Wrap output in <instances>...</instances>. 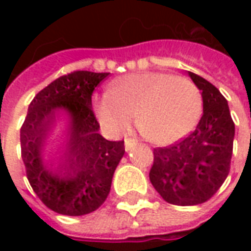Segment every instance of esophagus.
Wrapping results in <instances>:
<instances>
[{"label":"esophagus","instance_id":"esophagus-1","mask_svg":"<svg viewBox=\"0 0 251 251\" xmlns=\"http://www.w3.org/2000/svg\"><path fill=\"white\" fill-rule=\"evenodd\" d=\"M137 144H138V141H137V140H134V138H126L125 149L126 151H130V149H133L134 147H137Z\"/></svg>","mask_w":251,"mask_h":251}]
</instances>
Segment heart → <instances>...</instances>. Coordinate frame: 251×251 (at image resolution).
<instances>
[{"instance_id": "1", "label": "heart", "mask_w": 251, "mask_h": 251, "mask_svg": "<svg viewBox=\"0 0 251 251\" xmlns=\"http://www.w3.org/2000/svg\"><path fill=\"white\" fill-rule=\"evenodd\" d=\"M95 114L110 131L137 126L156 144H172L194 129L201 114V95L192 80L167 72H138L115 80L95 95Z\"/></svg>"}]
</instances>
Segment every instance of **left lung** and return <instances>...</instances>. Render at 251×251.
I'll return each mask as SVG.
<instances>
[{"label":"left lung","mask_w":251,"mask_h":251,"mask_svg":"<svg viewBox=\"0 0 251 251\" xmlns=\"http://www.w3.org/2000/svg\"><path fill=\"white\" fill-rule=\"evenodd\" d=\"M203 97V114L188 136L153 149L151 183L165 201L196 205L210 200L230 172L235 125L226 98L204 77L189 72Z\"/></svg>","instance_id":"left-lung-1"}]
</instances>
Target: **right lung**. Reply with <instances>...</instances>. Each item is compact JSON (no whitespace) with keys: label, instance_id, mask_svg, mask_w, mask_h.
I'll return each mask as SVG.
<instances>
[{"label":"right lung","instance_id":"add662e5","mask_svg":"<svg viewBox=\"0 0 251 251\" xmlns=\"http://www.w3.org/2000/svg\"><path fill=\"white\" fill-rule=\"evenodd\" d=\"M109 72L74 71L57 77L36 94L20 130L21 157L37 198L57 214L80 216L103 204L113 175L125 153L124 141H107L98 133L99 122L91 97ZM57 108L72 115V133L59 171L50 173L41 163V149Z\"/></svg>","mask_w":251,"mask_h":251}]
</instances>
